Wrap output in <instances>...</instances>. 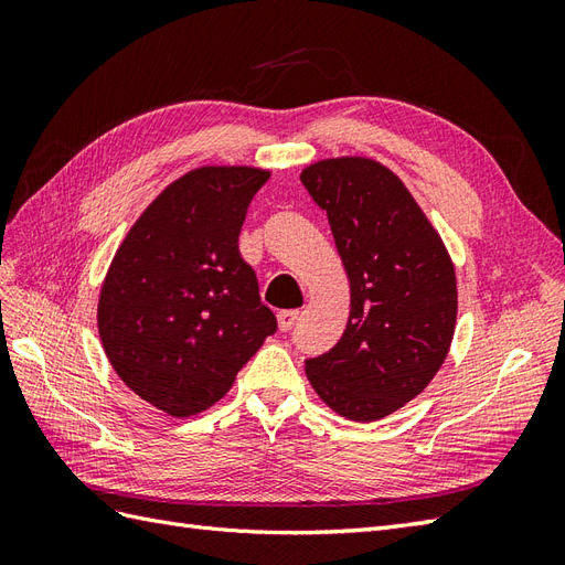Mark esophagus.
Listing matches in <instances>:
<instances>
[{"label": "esophagus", "instance_id": "esophagus-1", "mask_svg": "<svg viewBox=\"0 0 565 565\" xmlns=\"http://www.w3.org/2000/svg\"><path fill=\"white\" fill-rule=\"evenodd\" d=\"M299 320V311H280L278 313V328L280 332H289Z\"/></svg>", "mask_w": 565, "mask_h": 565}]
</instances>
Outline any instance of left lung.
I'll list each match as a JSON object with an SVG mask.
<instances>
[{"label": "left lung", "mask_w": 565, "mask_h": 565, "mask_svg": "<svg viewBox=\"0 0 565 565\" xmlns=\"http://www.w3.org/2000/svg\"><path fill=\"white\" fill-rule=\"evenodd\" d=\"M301 183L328 212L351 285L337 344L306 361V377L337 415L382 419L429 386L457 322L455 264L405 183L377 160L330 158Z\"/></svg>", "instance_id": "left-lung-1"}]
</instances>
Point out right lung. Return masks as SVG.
Masks as SVG:
<instances>
[{
    "mask_svg": "<svg viewBox=\"0 0 565 565\" xmlns=\"http://www.w3.org/2000/svg\"><path fill=\"white\" fill-rule=\"evenodd\" d=\"M270 172L207 164L169 183L117 247L98 297V334L117 377L172 417L228 393L276 332L237 249L247 207Z\"/></svg>",
    "mask_w": 565,
    "mask_h": 565,
    "instance_id": "right-lung-1",
    "label": "right lung"
}]
</instances>
